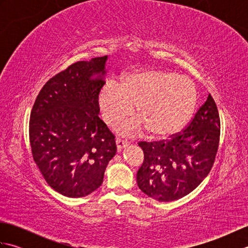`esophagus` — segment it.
Wrapping results in <instances>:
<instances>
[{
    "instance_id": "obj_1",
    "label": "esophagus",
    "mask_w": 248,
    "mask_h": 248,
    "mask_svg": "<svg viewBox=\"0 0 248 248\" xmlns=\"http://www.w3.org/2000/svg\"><path fill=\"white\" fill-rule=\"evenodd\" d=\"M130 145V141L127 140H123V139H116V146H117V149L121 150L128 147Z\"/></svg>"
}]
</instances>
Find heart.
<instances>
[{
    "label": "heart",
    "instance_id": "obj_1",
    "mask_svg": "<svg viewBox=\"0 0 248 248\" xmlns=\"http://www.w3.org/2000/svg\"><path fill=\"white\" fill-rule=\"evenodd\" d=\"M103 119L118 123L133 112L138 118L118 125L121 134L135 135L148 130L152 135L176 133L191 117L196 91L191 80L172 72L143 69L130 73L120 84L108 82L98 96Z\"/></svg>",
    "mask_w": 248,
    "mask_h": 248
}]
</instances>
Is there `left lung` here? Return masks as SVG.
Returning <instances> with one entry per match:
<instances>
[{"instance_id": "left-lung-1", "label": "left lung", "mask_w": 248, "mask_h": 248, "mask_svg": "<svg viewBox=\"0 0 248 248\" xmlns=\"http://www.w3.org/2000/svg\"><path fill=\"white\" fill-rule=\"evenodd\" d=\"M220 123L211 94L182 132L170 140L140 141L144 162L136 175L141 192L157 202H173L194 191L211 170Z\"/></svg>"}]
</instances>
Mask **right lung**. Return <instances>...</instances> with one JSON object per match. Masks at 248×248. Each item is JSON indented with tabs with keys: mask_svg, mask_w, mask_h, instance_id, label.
Masks as SVG:
<instances>
[{
	"mask_svg": "<svg viewBox=\"0 0 248 248\" xmlns=\"http://www.w3.org/2000/svg\"><path fill=\"white\" fill-rule=\"evenodd\" d=\"M107 61L105 55L78 62L57 73L45 84L31 109L34 161L46 183L66 197L96 191L116 155L115 136L99 118Z\"/></svg>",
	"mask_w": 248,
	"mask_h": 248,
	"instance_id": "add662e5",
	"label": "right lung"
}]
</instances>
